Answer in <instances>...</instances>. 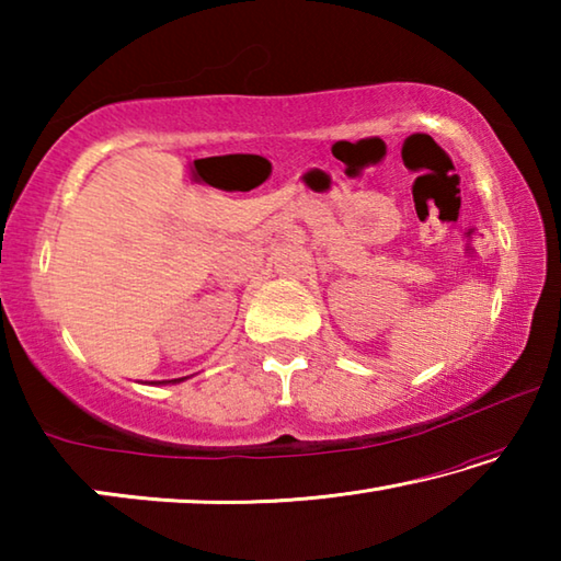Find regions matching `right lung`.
<instances>
[{
  "label": "right lung",
  "mask_w": 561,
  "mask_h": 561,
  "mask_svg": "<svg viewBox=\"0 0 561 561\" xmlns=\"http://www.w3.org/2000/svg\"><path fill=\"white\" fill-rule=\"evenodd\" d=\"M180 381H185V378H170V381H156V383H160V386H165V383H180Z\"/></svg>",
  "instance_id": "right-lung-1"
}]
</instances>
